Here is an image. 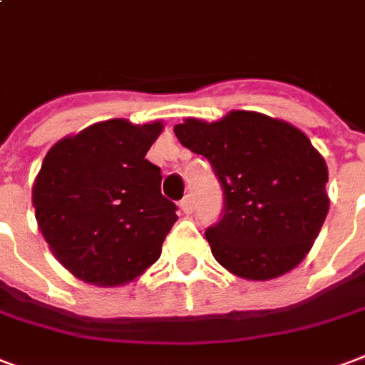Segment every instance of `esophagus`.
I'll list each match as a JSON object with an SVG mask.
<instances>
[{"instance_id":"esophagus-1","label":"esophagus","mask_w":365,"mask_h":365,"mask_svg":"<svg viewBox=\"0 0 365 365\" xmlns=\"http://www.w3.org/2000/svg\"><path fill=\"white\" fill-rule=\"evenodd\" d=\"M180 210L186 213V215H190L194 212V200L190 196H185V198L180 200Z\"/></svg>"}]
</instances>
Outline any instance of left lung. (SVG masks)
<instances>
[{"label":"left lung","mask_w":365,"mask_h":365,"mask_svg":"<svg viewBox=\"0 0 365 365\" xmlns=\"http://www.w3.org/2000/svg\"><path fill=\"white\" fill-rule=\"evenodd\" d=\"M175 134L212 163L223 188V217L205 231L213 257L250 281L294 269L329 212L327 165L308 136L256 111L185 119Z\"/></svg>","instance_id":"1"}]
</instances>
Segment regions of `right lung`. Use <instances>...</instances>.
Masks as SVG:
<instances>
[{
    "label": "right lung",
    "mask_w": 365,
    "mask_h": 365,
    "mask_svg": "<svg viewBox=\"0 0 365 365\" xmlns=\"http://www.w3.org/2000/svg\"><path fill=\"white\" fill-rule=\"evenodd\" d=\"M161 120L109 119L49 148L32 186L49 250L76 279L119 287L161 256L177 205L161 196V169L146 153Z\"/></svg>",
    "instance_id": "obj_1"
}]
</instances>
